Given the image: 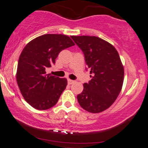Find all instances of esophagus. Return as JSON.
<instances>
[{
    "mask_svg": "<svg viewBox=\"0 0 148 148\" xmlns=\"http://www.w3.org/2000/svg\"><path fill=\"white\" fill-rule=\"evenodd\" d=\"M68 83L69 84H73L74 83V80H72V79H68Z\"/></svg>",
    "mask_w": 148,
    "mask_h": 148,
    "instance_id": "1",
    "label": "esophagus"
}]
</instances>
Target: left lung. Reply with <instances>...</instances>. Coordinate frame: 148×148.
<instances>
[{
    "label": "left lung",
    "instance_id": "obj_1",
    "mask_svg": "<svg viewBox=\"0 0 148 148\" xmlns=\"http://www.w3.org/2000/svg\"><path fill=\"white\" fill-rule=\"evenodd\" d=\"M71 37L84 53L92 74V79L83 84V91L77 95L79 104L89 112H101L115 102L123 86L124 67L119 53L99 37Z\"/></svg>",
    "mask_w": 148,
    "mask_h": 148
}]
</instances>
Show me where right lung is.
I'll return each mask as SVG.
<instances>
[{
  "instance_id": "right-lung-1",
  "label": "right lung",
  "mask_w": 148,
  "mask_h": 148,
  "mask_svg": "<svg viewBox=\"0 0 148 148\" xmlns=\"http://www.w3.org/2000/svg\"><path fill=\"white\" fill-rule=\"evenodd\" d=\"M70 37L45 34L34 38L23 49L18 59L16 80L24 100L38 110H48L58 102L67 79L46 74L62 50L74 46Z\"/></svg>"
}]
</instances>
